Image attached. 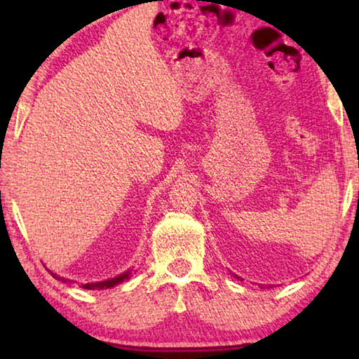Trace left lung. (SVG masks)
I'll return each mask as SVG.
<instances>
[{
  "label": "left lung",
  "instance_id": "1",
  "mask_svg": "<svg viewBox=\"0 0 359 359\" xmlns=\"http://www.w3.org/2000/svg\"><path fill=\"white\" fill-rule=\"evenodd\" d=\"M235 278H237V279H240V278H238V276H235ZM242 281H243V279H242Z\"/></svg>",
  "mask_w": 359,
  "mask_h": 359
}]
</instances>
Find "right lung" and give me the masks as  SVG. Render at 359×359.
<instances>
[{
    "label": "right lung",
    "instance_id": "add662e5",
    "mask_svg": "<svg viewBox=\"0 0 359 359\" xmlns=\"http://www.w3.org/2000/svg\"><path fill=\"white\" fill-rule=\"evenodd\" d=\"M130 273H132V269H127V271H124L122 274H117V276H114V278L104 279V281H96V283L81 284V287H83V289H90V291H95V289H111V287L117 286V284L124 283L126 279H129V278H130ZM50 274H52V276L55 278V279H58V281H62V283H76V281H72V279H67V278L58 276V274L52 273V271H50Z\"/></svg>",
    "mask_w": 359,
    "mask_h": 359
}]
</instances>
